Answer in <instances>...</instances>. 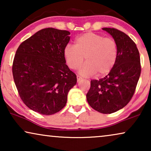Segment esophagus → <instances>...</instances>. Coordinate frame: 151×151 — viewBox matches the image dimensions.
I'll use <instances>...</instances> for the list:
<instances>
[{"label":"esophagus","instance_id":"1","mask_svg":"<svg viewBox=\"0 0 151 151\" xmlns=\"http://www.w3.org/2000/svg\"><path fill=\"white\" fill-rule=\"evenodd\" d=\"M82 80V77H80V76H77V80H78V82H79L80 80Z\"/></svg>","mask_w":151,"mask_h":151}]
</instances>
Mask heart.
<instances>
[{
	"label": "heart",
	"mask_w": 151,
	"mask_h": 151,
	"mask_svg": "<svg viewBox=\"0 0 151 151\" xmlns=\"http://www.w3.org/2000/svg\"><path fill=\"white\" fill-rule=\"evenodd\" d=\"M117 46L113 38L95 33L84 34L76 39L75 45H68L64 49V57L71 69L80 67V75L91 76L97 73L104 76L114 67L117 58Z\"/></svg>",
	"instance_id": "1"
}]
</instances>
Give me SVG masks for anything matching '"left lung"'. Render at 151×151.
Here are the masks:
<instances>
[{
  "label": "left lung",
  "mask_w": 151,
  "mask_h": 151,
  "mask_svg": "<svg viewBox=\"0 0 151 151\" xmlns=\"http://www.w3.org/2000/svg\"><path fill=\"white\" fill-rule=\"evenodd\" d=\"M102 29L116 42L117 60L106 76L91 81L86 100L96 111L110 114L124 108L131 100L141 73V65L137 46L128 35L115 28Z\"/></svg>",
  "instance_id": "1"
}]
</instances>
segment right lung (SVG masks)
Returning <instances> with one entry per match:
<instances>
[{
    "label": "right lung",
    "mask_w": 151,
    "mask_h": 151,
    "mask_svg": "<svg viewBox=\"0 0 151 151\" xmlns=\"http://www.w3.org/2000/svg\"><path fill=\"white\" fill-rule=\"evenodd\" d=\"M70 32L42 29L22 42L14 56L12 73L18 94L27 106L49 115L63 109L76 75L66 65L64 49Z\"/></svg>",
    "instance_id": "obj_1"
}]
</instances>
